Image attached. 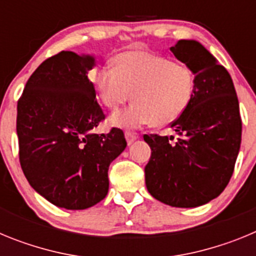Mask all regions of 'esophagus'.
<instances>
[{
    "label": "esophagus",
    "instance_id": "esophagus-1",
    "mask_svg": "<svg viewBox=\"0 0 256 256\" xmlns=\"http://www.w3.org/2000/svg\"><path fill=\"white\" fill-rule=\"evenodd\" d=\"M124 136H126V144H132L138 138V137H137V134H134V133H130V132H126V134Z\"/></svg>",
    "mask_w": 256,
    "mask_h": 256
}]
</instances>
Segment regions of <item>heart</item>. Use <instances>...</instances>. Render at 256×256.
<instances>
[{"label":"heart","instance_id":"obj_1","mask_svg":"<svg viewBox=\"0 0 256 256\" xmlns=\"http://www.w3.org/2000/svg\"><path fill=\"white\" fill-rule=\"evenodd\" d=\"M112 62V69L101 68L90 74L101 104L116 112L130 97L134 102L112 115L110 126L122 130H137L151 123L169 126L191 104L195 76L187 65L142 50L120 52Z\"/></svg>","mask_w":256,"mask_h":256}]
</instances>
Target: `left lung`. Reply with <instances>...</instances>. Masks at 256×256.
I'll return each instance as SVG.
<instances>
[{
  "label": "left lung",
  "mask_w": 256,
  "mask_h": 256,
  "mask_svg": "<svg viewBox=\"0 0 256 256\" xmlns=\"http://www.w3.org/2000/svg\"><path fill=\"white\" fill-rule=\"evenodd\" d=\"M172 54L194 72L195 91L174 136H144L151 148L144 166L150 195L174 208H196L227 187L241 144L242 123L230 73L195 40H180Z\"/></svg>",
  "instance_id": "left-lung-1"
}]
</instances>
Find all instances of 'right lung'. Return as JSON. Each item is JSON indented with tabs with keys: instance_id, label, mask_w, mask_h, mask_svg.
Masks as SVG:
<instances>
[{
	"instance_id": "obj_1",
	"label": "right lung",
	"mask_w": 256,
	"mask_h": 256,
	"mask_svg": "<svg viewBox=\"0 0 256 256\" xmlns=\"http://www.w3.org/2000/svg\"><path fill=\"white\" fill-rule=\"evenodd\" d=\"M92 55L61 51L30 76L18 102L16 133L24 176L51 204L83 210L105 198L108 166L126 148L124 133L94 130L105 119L87 74Z\"/></svg>"
}]
</instances>
